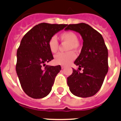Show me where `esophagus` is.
<instances>
[{
  "label": "esophagus",
  "instance_id": "1",
  "mask_svg": "<svg viewBox=\"0 0 121 121\" xmlns=\"http://www.w3.org/2000/svg\"><path fill=\"white\" fill-rule=\"evenodd\" d=\"M61 68H62V69H64V68H65V65H62Z\"/></svg>",
  "mask_w": 121,
  "mask_h": 121
}]
</instances>
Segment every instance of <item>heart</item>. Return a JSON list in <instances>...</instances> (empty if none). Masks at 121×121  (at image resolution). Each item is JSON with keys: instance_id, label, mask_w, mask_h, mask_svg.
Here are the masks:
<instances>
[{"instance_id": "obj_1", "label": "heart", "mask_w": 121, "mask_h": 121, "mask_svg": "<svg viewBox=\"0 0 121 121\" xmlns=\"http://www.w3.org/2000/svg\"><path fill=\"white\" fill-rule=\"evenodd\" d=\"M60 39L62 41L69 43L67 51H77L80 47L78 42V36L74 32L65 31L60 34ZM48 46L52 53H56L59 49V43L55 36L51 37L48 42ZM75 59V54L73 52L70 51L65 53H59L54 57V62L56 64L67 65Z\"/></svg>"}]
</instances>
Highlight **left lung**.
I'll return each mask as SVG.
<instances>
[{
    "mask_svg": "<svg viewBox=\"0 0 121 121\" xmlns=\"http://www.w3.org/2000/svg\"><path fill=\"white\" fill-rule=\"evenodd\" d=\"M65 30L77 32L83 39V46L74 64L78 70L73 69L67 78L70 92L81 98L90 97L99 90L108 71V52L102 35L88 24L69 25Z\"/></svg>",
    "mask_w": 121,
    "mask_h": 121,
    "instance_id": "obj_1",
    "label": "left lung"
}]
</instances>
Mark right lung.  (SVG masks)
Returning a JSON list of instances; mask_svg holds the SVG:
<instances>
[{
    "mask_svg": "<svg viewBox=\"0 0 121 121\" xmlns=\"http://www.w3.org/2000/svg\"><path fill=\"white\" fill-rule=\"evenodd\" d=\"M67 25L42 23L23 37L17 50L16 71L22 88L30 97L43 98L49 94L60 65L43 66L54 59L49 40Z\"/></svg>",
    "mask_w": 121,
    "mask_h": 121,
    "instance_id": "obj_1",
    "label": "right lung"
}]
</instances>
